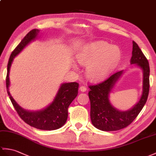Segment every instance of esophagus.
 <instances>
[{"instance_id":"34e87169","label":"esophagus","mask_w":156,"mask_h":156,"mask_svg":"<svg viewBox=\"0 0 156 156\" xmlns=\"http://www.w3.org/2000/svg\"><path fill=\"white\" fill-rule=\"evenodd\" d=\"M80 91L82 92H86V90H87V88H86V87H85V86H82L80 87Z\"/></svg>"}]
</instances>
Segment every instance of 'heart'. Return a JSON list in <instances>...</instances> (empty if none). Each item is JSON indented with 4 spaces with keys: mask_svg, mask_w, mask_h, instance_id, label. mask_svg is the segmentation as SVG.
I'll list each match as a JSON object with an SVG mask.
<instances>
[{
    "mask_svg": "<svg viewBox=\"0 0 156 156\" xmlns=\"http://www.w3.org/2000/svg\"><path fill=\"white\" fill-rule=\"evenodd\" d=\"M120 57L121 51L118 46L97 41L83 48L77 55V60L81 65L87 66V77L92 80H100L110 73ZM74 68H76L75 65Z\"/></svg>",
    "mask_w": 156,
    "mask_h": 156,
    "instance_id": "1",
    "label": "heart"
}]
</instances>
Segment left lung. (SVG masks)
<instances>
[{
    "label": "left lung",
    "instance_id": "left-lung-1",
    "mask_svg": "<svg viewBox=\"0 0 156 156\" xmlns=\"http://www.w3.org/2000/svg\"><path fill=\"white\" fill-rule=\"evenodd\" d=\"M130 63L143 71V90L140 100L131 109L119 111L111 104L109 95L124 70L112 73L103 82L89 86L90 118L94 127L102 131H116L127 127L134 120L146 104L150 90V66L148 60L136 43L133 41Z\"/></svg>",
    "mask_w": 156,
    "mask_h": 156
}]
</instances>
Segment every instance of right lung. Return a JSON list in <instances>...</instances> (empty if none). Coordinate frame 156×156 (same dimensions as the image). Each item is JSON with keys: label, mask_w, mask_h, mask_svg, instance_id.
I'll return each instance as SVG.
<instances>
[{"label": "right lung", "mask_w": 156, "mask_h": 156, "mask_svg": "<svg viewBox=\"0 0 156 156\" xmlns=\"http://www.w3.org/2000/svg\"><path fill=\"white\" fill-rule=\"evenodd\" d=\"M39 30L33 29L22 40L9 58L7 66L6 85L8 95L14 109L22 119L32 127L42 130H54L63 126L68 118V108L78 95V84L77 82L64 83L60 85L52 102L44 109L37 112L25 110L13 99L9 92L10 66L14 57L17 56L27 44L37 37Z\"/></svg>", "instance_id": "1"}]
</instances>
